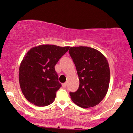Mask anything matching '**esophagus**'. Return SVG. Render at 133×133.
I'll return each mask as SVG.
<instances>
[{
  "label": "esophagus",
  "mask_w": 133,
  "mask_h": 133,
  "mask_svg": "<svg viewBox=\"0 0 133 133\" xmlns=\"http://www.w3.org/2000/svg\"><path fill=\"white\" fill-rule=\"evenodd\" d=\"M62 87H63L64 88H66V87H67V83H65H65L62 84Z\"/></svg>",
  "instance_id": "esophagus-1"
}]
</instances>
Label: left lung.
Returning <instances> with one entry per match:
<instances>
[{"label":"left lung","instance_id":"1","mask_svg":"<svg viewBox=\"0 0 133 133\" xmlns=\"http://www.w3.org/2000/svg\"><path fill=\"white\" fill-rule=\"evenodd\" d=\"M69 54L79 79L78 89L69 93L72 101L82 108L94 107L106 96L110 81L109 64L104 55L89 47H71Z\"/></svg>","mask_w":133,"mask_h":133}]
</instances>
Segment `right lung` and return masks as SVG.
<instances>
[{
  "label": "right lung",
  "mask_w": 133,
  "mask_h": 133,
  "mask_svg": "<svg viewBox=\"0 0 133 133\" xmlns=\"http://www.w3.org/2000/svg\"><path fill=\"white\" fill-rule=\"evenodd\" d=\"M69 48L43 44L32 47L25 55L20 65L19 81L23 94L30 103L42 107L54 102L61 87L54 67Z\"/></svg>",
  "instance_id": "right-lung-1"
}]
</instances>
